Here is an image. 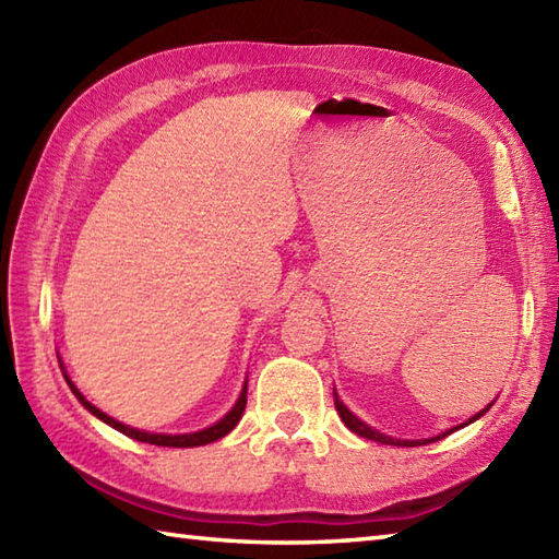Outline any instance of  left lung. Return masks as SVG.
Instances as JSON below:
<instances>
[{
	"label": "left lung",
	"mask_w": 559,
	"mask_h": 559,
	"mask_svg": "<svg viewBox=\"0 0 559 559\" xmlns=\"http://www.w3.org/2000/svg\"><path fill=\"white\" fill-rule=\"evenodd\" d=\"M334 396H336V391H334ZM488 408H490V406H488ZM488 408H485V411H488ZM336 411H338V415H341V420L346 423L348 430H353L355 435H360V437H365V439H372V442L394 444V447H420V444H430V442H437V439H442V437L451 435L454 430H459V427H451V430H447V432H442V435H437V437H430V439H394V437H389V435H382V432L372 430V427L365 425L360 418H355V415L338 401V396H336ZM485 411L473 415V418H468V423L478 420ZM468 423H463V425H468Z\"/></svg>",
	"instance_id": "left-lung-1"
}]
</instances>
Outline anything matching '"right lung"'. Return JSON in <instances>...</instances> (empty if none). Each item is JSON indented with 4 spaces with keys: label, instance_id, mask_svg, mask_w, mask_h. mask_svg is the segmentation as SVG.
<instances>
[{
    "label": "right lung",
    "instance_id": "1",
    "mask_svg": "<svg viewBox=\"0 0 559 559\" xmlns=\"http://www.w3.org/2000/svg\"><path fill=\"white\" fill-rule=\"evenodd\" d=\"M64 379H67V384H69V389H71V394H74V396L83 403V406H86L93 415H96V418H100L103 423H108L110 427H115V430H120L122 435L136 439V442H148V444H156V447H201V444L216 442V439L228 435V432L233 430V427H235L237 423H240L242 413H245V406H247V384H245V386H242V394H240V399H237L235 406L230 408V413L225 415V418H221L216 425L206 427V430L189 432V435H153V432L134 430V427L117 423L115 418H110V415H105L100 408H96V406H93V403H88L86 399H83L81 391H79L74 384H71V379H69L67 374H64Z\"/></svg>",
    "mask_w": 559,
    "mask_h": 559
}]
</instances>
